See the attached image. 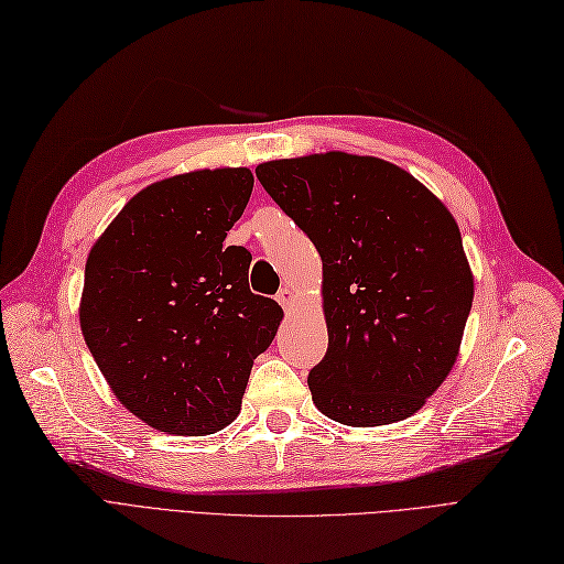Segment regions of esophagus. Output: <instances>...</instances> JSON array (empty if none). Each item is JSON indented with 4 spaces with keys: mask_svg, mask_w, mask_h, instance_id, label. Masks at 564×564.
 I'll return each mask as SVG.
<instances>
[{
    "mask_svg": "<svg viewBox=\"0 0 564 564\" xmlns=\"http://www.w3.org/2000/svg\"><path fill=\"white\" fill-rule=\"evenodd\" d=\"M278 303H280L284 310H291V307H294V303H296V294H294V289H289V286L280 289V294H278Z\"/></svg>",
    "mask_w": 564,
    "mask_h": 564,
    "instance_id": "34e87169",
    "label": "esophagus"
}]
</instances>
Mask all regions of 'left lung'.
Wrapping results in <instances>:
<instances>
[{
	"instance_id": "obj_1",
	"label": "left lung",
	"mask_w": 564,
	"mask_h": 564,
	"mask_svg": "<svg viewBox=\"0 0 564 564\" xmlns=\"http://www.w3.org/2000/svg\"><path fill=\"white\" fill-rule=\"evenodd\" d=\"M257 177L322 257L315 405L349 426L411 417L453 371L474 301L448 207L399 165L345 151L268 161Z\"/></svg>"
}]
</instances>
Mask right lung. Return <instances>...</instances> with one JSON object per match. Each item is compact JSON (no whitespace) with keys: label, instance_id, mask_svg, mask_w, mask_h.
<instances>
[{"label":"right lung","instance_id":"right-lung-1","mask_svg":"<svg viewBox=\"0 0 564 564\" xmlns=\"http://www.w3.org/2000/svg\"><path fill=\"white\" fill-rule=\"evenodd\" d=\"M251 188L247 167L151 184L88 254L84 340L116 399L159 432L205 436L236 420L278 334L282 307L249 289L251 254L224 245Z\"/></svg>","mask_w":564,"mask_h":564}]
</instances>
